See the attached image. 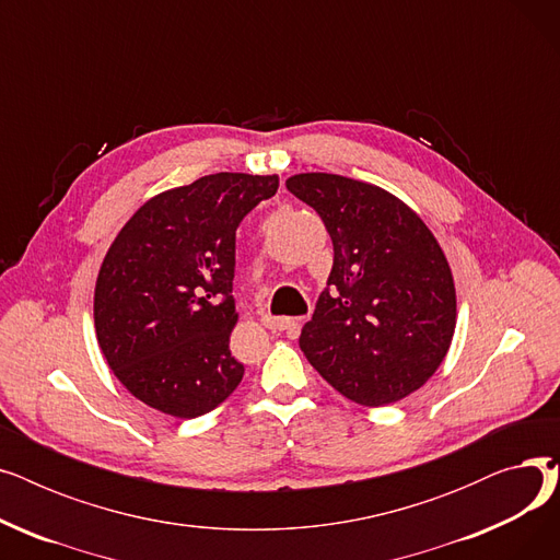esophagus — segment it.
Masks as SVG:
<instances>
[{"label":"esophagus","instance_id":"1","mask_svg":"<svg viewBox=\"0 0 560 560\" xmlns=\"http://www.w3.org/2000/svg\"><path fill=\"white\" fill-rule=\"evenodd\" d=\"M262 327H268L272 331H285L290 327V319L288 317H272V315H262L260 317Z\"/></svg>","mask_w":560,"mask_h":560}]
</instances>
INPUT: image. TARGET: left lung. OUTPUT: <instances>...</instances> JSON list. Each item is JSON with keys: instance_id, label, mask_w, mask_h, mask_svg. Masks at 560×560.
Segmentation results:
<instances>
[{"instance_id": "left-lung-1", "label": "left lung", "mask_w": 560, "mask_h": 560, "mask_svg": "<svg viewBox=\"0 0 560 560\" xmlns=\"http://www.w3.org/2000/svg\"><path fill=\"white\" fill-rule=\"evenodd\" d=\"M277 188V174H206L147 199L115 235L95 283V334L142 404L192 420L238 388L235 229Z\"/></svg>"}]
</instances>
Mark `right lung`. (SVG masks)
<instances>
[{"mask_svg": "<svg viewBox=\"0 0 560 560\" xmlns=\"http://www.w3.org/2000/svg\"><path fill=\"white\" fill-rule=\"evenodd\" d=\"M285 188L325 220L334 270L300 347L347 399L388 406L420 390L456 329V285L424 220L393 192L340 174L304 172Z\"/></svg>", "mask_w": 560, "mask_h": 560, "instance_id": "right-lung-1", "label": "right lung"}]
</instances>
